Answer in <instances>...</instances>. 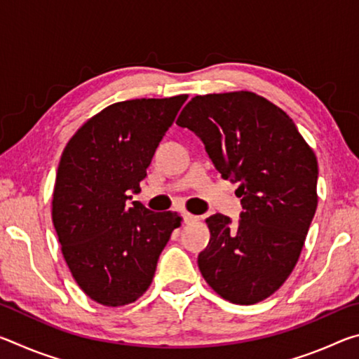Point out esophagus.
<instances>
[{
	"label": "esophagus",
	"mask_w": 359,
	"mask_h": 359,
	"mask_svg": "<svg viewBox=\"0 0 359 359\" xmlns=\"http://www.w3.org/2000/svg\"><path fill=\"white\" fill-rule=\"evenodd\" d=\"M182 218H184L185 223H190V222L198 220V217L196 215H191L190 212H182Z\"/></svg>",
	"instance_id": "34e87169"
}]
</instances>
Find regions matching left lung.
<instances>
[{
  "label": "left lung",
  "mask_w": 359,
  "mask_h": 359,
  "mask_svg": "<svg viewBox=\"0 0 359 359\" xmlns=\"http://www.w3.org/2000/svg\"><path fill=\"white\" fill-rule=\"evenodd\" d=\"M177 125L201 139L223 179L239 182V222L215 214L199 253L203 277L223 299L255 304L282 287L317 210L318 163L280 107L252 92L194 96Z\"/></svg>",
  "instance_id": "left-lung-1"
}]
</instances>
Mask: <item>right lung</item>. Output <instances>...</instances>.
I'll return each instance as SVG.
<instances>
[{"instance_id": "add662e5", "label": "right lung", "mask_w": 359, "mask_h": 359, "mask_svg": "<svg viewBox=\"0 0 359 359\" xmlns=\"http://www.w3.org/2000/svg\"><path fill=\"white\" fill-rule=\"evenodd\" d=\"M187 95L115 102L69 139L53 188L52 220L72 277L102 306L135 302L150 287L160 253L180 226L175 212L139 201L147 168Z\"/></svg>"}]
</instances>
